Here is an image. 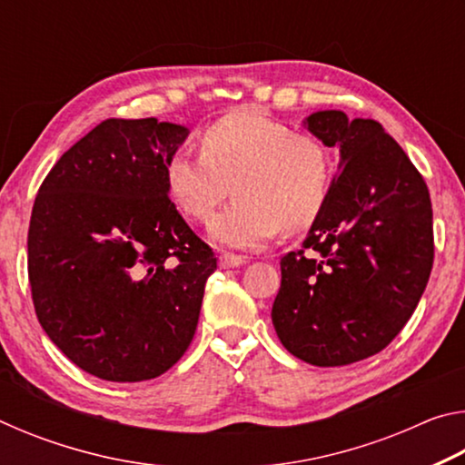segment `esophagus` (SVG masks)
<instances>
[{"label":"esophagus","instance_id":"1","mask_svg":"<svg viewBox=\"0 0 465 465\" xmlns=\"http://www.w3.org/2000/svg\"><path fill=\"white\" fill-rule=\"evenodd\" d=\"M246 264V258H242L238 254H230V252H223L222 256H219V266L222 269H238V266Z\"/></svg>","mask_w":465,"mask_h":465}]
</instances>
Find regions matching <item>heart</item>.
I'll use <instances>...</instances> for the list:
<instances>
[{"label": "heart", "mask_w": 465, "mask_h": 465, "mask_svg": "<svg viewBox=\"0 0 465 465\" xmlns=\"http://www.w3.org/2000/svg\"><path fill=\"white\" fill-rule=\"evenodd\" d=\"M332 155L320 139L254 110L209 124L201 155L176 153L166 166L170 199L204 222L230 191L235 201L211 219L209 238L227 248H261L279 232L316 222L332 188Z\"/></svg>", "instance_id": "1"}]
</instances>
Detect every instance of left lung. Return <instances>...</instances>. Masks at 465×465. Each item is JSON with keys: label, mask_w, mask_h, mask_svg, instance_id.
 I'll list each match as a JSON object with an SVG mask.
<instances>
[{"label": "left lung", "mask_w": 465, "mask_h": 465, "mask_svg": "<svg viewBox=\"0 0 465 465\" xmlns=\"http://www.w3.org/2000/svg\"><path fill=\"white\" fill-rule=\"evenodd\" d=\"M303 127L338 149L328 201L299 252L281 258L272 326L310 365L383 351L419 305L432 269L429 188L377 121L318 110Z\"/></svg>", "instance_id": "obj_1"}]
</instances>
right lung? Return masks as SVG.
Masks as SVG:
<instances>
[{"instance_id": "1", "label": "right lung", "mask_w": 465, "mask_h": 465, "mask_svg": "<svg viewBox=\"0 0 465 465\" xmlns=\"http://www.w3.org/2000/svg\"><path fill=\"white\" fill-rule=\"evenodd\" d=\"M184 124L108 119L61 155L36 194L28 277L38 322L106 381L166 373L191 344L217 258L166 188Z\"/></svg>"}]
</instances>
